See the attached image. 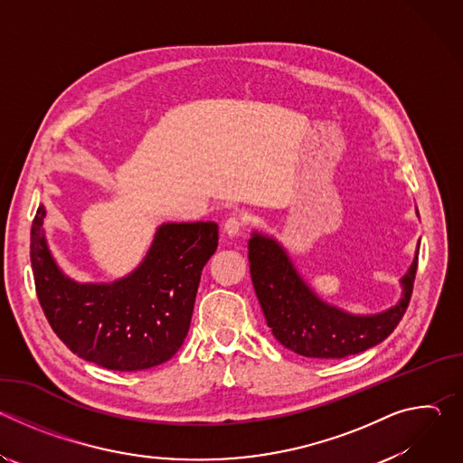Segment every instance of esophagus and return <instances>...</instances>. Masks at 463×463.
I'll list each match as a JSON object with an SVG mask.
<instances>
[{"mask_svg":"<svg viewBox=\"0 0 463 463\" xmlns=\"http://www.w3.org/2000/svg\"><path fill=\"white\" fill-rule=\"evenodd\" d=\"M241 227H243V220H241V218H238V216H232V218H229V220L225 222V225H223V232H225L229 238H234V236H238V234H240Z\"/></svg>","mask_w":463,"mask_h":463,"instance_id":"esophagus-1","label":"esophagus"}]
</instances>
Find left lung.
Wrapping results in <instances>:
<instances>
[{"label": "left lung", "instance_id": "left-lung-1", "mask_svg": "<svg viewBox=\"0 0 463 463\" xmlns=\"http://www.w3.org/2000/svg\"><path fill=\"white\" fill-rule=\"evenodd\" d=\"M249 263L258 302L277 341L304 357L343 359L383 343L400 324L412 297L418 252L402 279L400 302L377 315H352L320 300L275 238L252 232Z\"/></svg>", "mask_w": 463, "mask_h": 463}]
</instances>
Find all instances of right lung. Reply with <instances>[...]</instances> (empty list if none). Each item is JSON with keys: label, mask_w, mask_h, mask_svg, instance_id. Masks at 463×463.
Instances as JSON below:
<instances>
[{"label": "right lung", "mask_w": 463, "mask_h": 463, "mask_svg": "<svg viewBox=\"0 0 463 463\" xmlns=\"http://www.w3.org/2000/svg\"><path fill=\"white\" fill-rule=\"evenodd\" d=\"M43 218L40 205L31 263L40 306L58 339L79 357L117 372L172 359L188 334L202 271L218 247V225L165 223L139 268L115 282L82 284L56 266Z\"/></svg>", "instance_id": "add662e5"}]
</instances>
